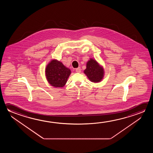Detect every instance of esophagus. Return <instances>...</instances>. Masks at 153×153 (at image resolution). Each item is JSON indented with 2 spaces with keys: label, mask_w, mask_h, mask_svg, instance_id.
I'll return each instance as SVG.
<instances>
[{
  "label": "esophagus",
  "mask_w": 153,
  "mask_h": 153,
  "mask_svg": "<svg viewBox=\"0 0 153 153\" xmlns=\"http://www.w3.org/2000/svg\"><path fill=\"white\" fill-rule=\"evenodd\" d=\"M76 72L78 73H80L81 72V69H80V67L76 69Z\"/></svg>",
  "instance_id": "esophagus-1"
}]
</instances>
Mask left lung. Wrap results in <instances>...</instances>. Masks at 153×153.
I'll use <instances>...</instances> for the list:
<instances>
[{
  "instance_id": "obj_1",
  "label": "left lung",
  "mask_w": 153,
  "mask_h": 153,
  "mask_svg": "<svg viewBox=\"0 0 153 153\" xmlns=\"http://www.w3.org/2000/svg\"><path fill=\"white\" fill-rule=\"evenodd\" d=\"M84 73L87 76L91 82L99 83L102 79L104 76V70L98 62L93 59H90L86 63V68Z\"/></svg>"
}]
</instances>
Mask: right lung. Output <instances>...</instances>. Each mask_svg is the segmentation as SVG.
<instances>
[{
	"label": "right lung",
	"mask_w": 153,
	"mask_h": 153,
	"mask_svg": "<svg viewBox=\"0 0 153 153\" xmlns=\"http://www.w3.org/2000/svg\"><path fill=\"white\" fill-rule=\"evenodd\" d=\"M71 70L57 60H52L45 68L48 82L55 88H62L67 82Z\"/></svg>",
	"instance_id": "right-lung-1"
}]
</instances>
